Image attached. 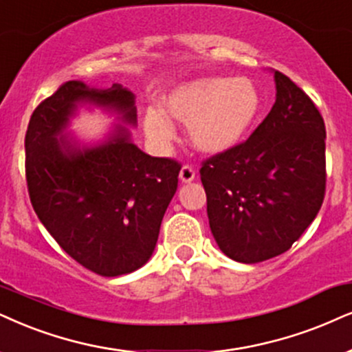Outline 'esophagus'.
<instances>
[{
	"instance_id": "obj_1",
	"label": "esophagus",
	"mask_w": 352,
	"mask_h": 352,
	"mask_svg": "<svg viewBox=\"0 0 352 352\" xmlns=\"http://www.w3.org/2000/svg\"><path fill=\"white\" fill-rule=\"evenodd\" d=\"M180 180L184 184H190V182L195 180V170L191 166H184L180 170Z\"/></svg>"
}]
</instances>
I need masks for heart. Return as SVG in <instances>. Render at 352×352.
Wrapping results in <instances>:
<instances>
[{"instance_id":"heart-1","label":"heart","mask_w":352,"mask_h":352,"mask_svg":"<svg viewBox=\"0 0 352 352\" xmlns=\"http://www.w3.org/2000/svg\"><path fill=\"white\" fill-rule=\"evenodd\" d=\"M164 110L188 123L190 141L198 151L221 154L248 135L263 110V97L248 78L208 76L172 89L164 97ZM143 126L154 143L164 146L172 141V123L161 110H146Z\"/></svg>"}]
</instances>
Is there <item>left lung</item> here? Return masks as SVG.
Returning a JSON list of instances; mask_svg holds the SVG:
<instances>
[{
    "label": "left lung",
    "instance_id": "8db88e82",
    "mask_svg": "<svg viewBox=\"0 0 352 352\" xmlns=\"http://www.w3.org/2000/svg\"><path fill=\"white\" fill-rule=\"evenodd\" d=\"M276 102L245 143L203 162L209 228L240 263L281 255L324 198V122L309 96L274 71Z\"/></svg>",
    "mask_w": 352,
    "mask_h": 352
}]
</instances>
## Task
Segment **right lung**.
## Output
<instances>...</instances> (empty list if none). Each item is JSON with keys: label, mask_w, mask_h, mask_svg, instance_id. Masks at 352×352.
I'll return each mask as SVG.
<instances>
[{"label": "right lung", "mask_w": 352, "mask_h": 352, "mask_svg": "<svg viewBox=\"0 0 352 352\" xmlns=\"http://www.w3.org/2000/svg\"><path fill=\"white\" fill-rule=\"evenodd\" d=\"M84 104L118 115L120 124L94 145L66 133ZM135 94L68 81L34 110L25 133L30 203L58 245L84 268L120 276L153 255L182 166L151 157L131 141Z\"/></svg>", "instance_id": "obj_1"}]
</instances>
